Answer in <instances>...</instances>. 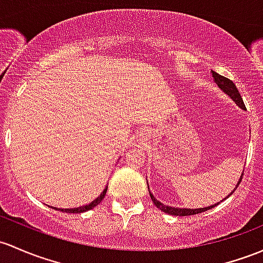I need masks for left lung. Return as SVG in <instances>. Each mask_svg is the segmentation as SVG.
Instances as JSON below:
<instances>
[{"label":"left lung","mask_w":263,"mask_h":263,"mask_svg":"<svg viewBox=\"0 0 263 263\" xmlns=\"http://www.w3.org/2000/svg\"><path fill=\"white\" fill-rule=\"evenodd\" d=\"M212 76H213L214 83H217V85H218L219 89H221L223 92H226V94H227L228 97L232 99V100L237 104V105L239 106V108L246 110L245 103H243V100H242L241 94H239V92H238V90H237V87H236V85H234L233 81L230 80V79L224 78V76L217 74V72H214V71H212ZM242 177H243V173L241 174V178H239V180H238V183H237L236 188H234L233 191L231 192V193L228 194L227 197H226V198H228V197H230L231 194H233V192L236 191L237 187H238V185H239V183H241ZM148 189H149V185H148ZM149 194H151V198H152V200H153L154 204L157 205V208H159V210L164 212V213L172 214V216H193V214L202 213V212H205V211L211 210V208L216 207L217 204H219V202H218V203H217V204H212V205H208V207H203V208H178V207H171V205L163 204V203L160 202V200H158L157 198H155L153 194H152L151 191H149ZM221 202H222V200H221Z\"/></svg>","instance_id":"8db88e82"}]
</instances>
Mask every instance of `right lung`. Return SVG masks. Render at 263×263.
Returning a JSON list of instances; mask_svg holds the SVG:
<instances>
[{"mask_svg":"<svg viewBox=\"0 0 263 263\" xmlns=\"http://www.w3.org/2000/svg\"><path fill=\"white\" fill-rule=\"evenodd\" d=\"M106 191H108V187H105V189H104V191L101 192V194L98 197L97 199H94L91 203H89V204L81 205V207H78V208H67V210H64V208H56V207H51V208H53V210L61 211V212H67V213H83V212L90 211V210H92V208H94V207H97L99 203H100L101 200L104 199V197H105Z\"/></svg>","mask_w":263,"mask_h":263,"instance_id":"add662e5","label":"right lung"}]
</instances>
